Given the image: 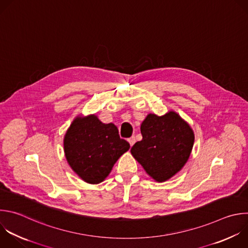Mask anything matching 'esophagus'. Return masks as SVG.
I'll use <instances>...</instances> for the list:
<instances>
[{"instance_id":"esophagus-1","label":"esophagus","mask_w":248,"mask_h":248,"mask_svg":"<svg viewBox=\"0 0 248 248\" xmlns=\"http://www.w3.org/2000/svg\"><path fill=\"white\" fill-rule=\"evenodd\" d=\"M128 143L130 144V146H133V144L135 143V137L131 136L130 138H128Z\"/></svg>"}]
</instances>
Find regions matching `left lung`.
<instances>
[{"instance_id": "1", "label": "left lung", "mask_w": 248, "mask_h": 248, "mask_svg": "<svg viewBox=\"0 0 248 248\" xmlns=\"http://www.w3.org/2000/svg\"><path fill=\"white\" fill-rule=\"evenodd\" d=\"M142 140L131 147V154L155 181L164 182L187 162L195 141L191 126L175 112L158 117L149 114L141 124Z\"/></svg>"}]
</instances>
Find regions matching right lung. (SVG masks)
Wrapping results in <instances>:
<instances>
[{
	"mask_svg": "<svg viewBox=\"0 0 248 248\" xmlns=\"http://www.w3.org/2000/svg\"><path fill=\"white\" fill-rule=\"evenodd\" d=\"M129 148L114 124H103L95 115L76 118L64 137L69 166L90 184L102 182Z\"/></svg>",
	"mask_w": 248,
	"mask_h": 248,
	"instance_id": "obj_1",
	"label": "right lung"
}]
</instances>
